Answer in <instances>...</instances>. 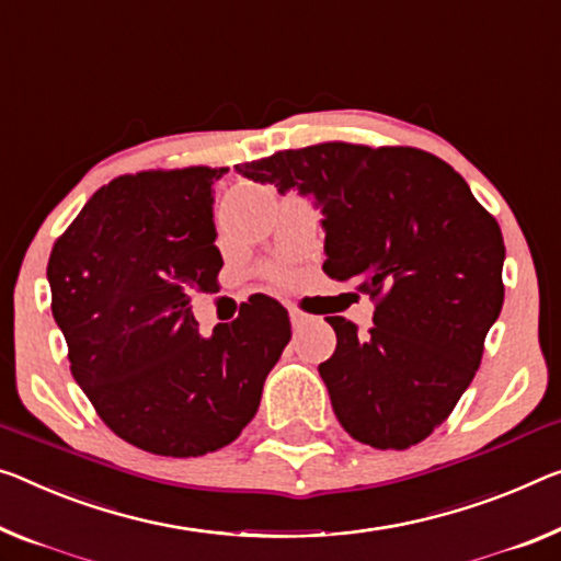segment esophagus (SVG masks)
I'll use <instances>...</instances> for the list:
<instances>
[{
    "label": "esophagus",
    "mask_w": 561,
    "mask_h": 561,
    "mask_svg": "<svg viewBox=\"0 0 561 561\" xmlns=\"http://www.w3.org/2000/svg\"><path fill=\"white\" fill-rule=\"evenodd\" d=\"M310 321V316H306L304 310H296L293 308L290 310V323H293V329H304V325Z\"/></svg>",
    "instance_id": "obj_1"
}]
</instances>
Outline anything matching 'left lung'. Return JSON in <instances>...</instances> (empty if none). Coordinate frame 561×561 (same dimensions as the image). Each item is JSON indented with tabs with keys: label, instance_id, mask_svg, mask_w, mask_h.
Segmentation results:
<instances>
[{
	"label": "left lung",
	"instance_id": "left-lung-1",
	"mask_svg": "<svg viewBox=\"0 0 561 561\" xmlns=\"http://www.w3.org/2000/svg\"><path fill=\"white\" fill-rule=\"evenodd\" d=\"M236 170L313 197L325 275L376 300L366 335L329 316L335 351L318 374L341 426L374 449L424 442L469 389L502 313L499 222L459 172L416 148L321 142Z\"/></svg>",
	"mask_w": 561,
	"mask_h": 561
}]
</instances>
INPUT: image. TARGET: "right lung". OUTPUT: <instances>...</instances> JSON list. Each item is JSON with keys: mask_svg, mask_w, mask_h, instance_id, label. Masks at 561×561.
I'll use <instances>...</instances> for the list:
<instances>
[{"mask_svg": "<svg viewBox=\"0 0 561 561\" xmlns=\"http://www.w3.org/2000/svg\"><path fill=\"white\" fill-rule=\"evenodd\" d=\"M228 168L145 170L100 187L51 248V316L72 376L127 444L203 456L236 442L290 341L288 310L253 296L197 333L193 298L218 290L213 185Z\"/></svg>", "mask_w": 561, "mask_h": 561, "instance_id": "obj_1", "label": "right lung"}]
</instances>
